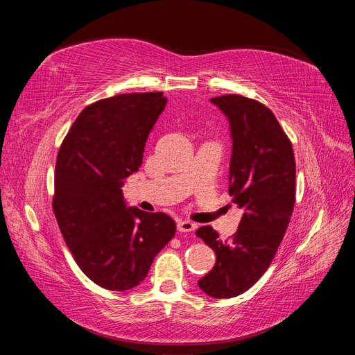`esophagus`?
<instances>
[{
    "label": "esophagus",
    "instance_id": "obj_1",
    "mask_svg": "<svg viewBox=\"0 0 355 355\" xmlns=\"http://www.w3.org/2000/svg\"><path fill=\"white\" fill-rule=\"evenodd\" d=\"M197 228V225L191 220H179L178 222V231L179 232H191Z\"/></svg>",
    "mask_w": 355,
    "mask_h": 355
}]
</instances>
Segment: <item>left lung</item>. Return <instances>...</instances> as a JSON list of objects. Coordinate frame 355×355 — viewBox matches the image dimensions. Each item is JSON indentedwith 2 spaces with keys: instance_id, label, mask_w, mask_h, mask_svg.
I'll return each instance as SVG.
<instances>
[{
  "instance_id": "left-lung-1",
  "label": "left lung",
  "mask_w": 355,
  "mask_h": 355,
  "mask_svg": "<svg viewBox=\"0 0 355 355\" xmlns=\"http://www.w3.org/2000/svg\"><path fill=\"white\" fill-rule=\"evenodd\" d=\"M230 121V196L243 211L239 230L222 241L211 227L197 230L216 253L198 280L204 293L228 299L247 292L270 268L292 218L296 194L293 148L270 108L240 94L210 99Z\"/></svg>"
}]
</instances>
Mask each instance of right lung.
Listing matches in <instances>:
<instances>
[{
  "label": "right lung",
  "instance_id": "add662e5",
  "mask_svg": "<svg viewBox=\"0 0 355 355\" xmlns=\"http://www.w3.org/2000/svg\"><path fill=\"white\" fill-rule=\"evenodd\" d=\"M166 103L161 92L94 102L81 111L59 149L53 211L73 261L103 288L123 292L142 283L176 232L168 214L128 207L121 189L141 167L146 139Z\"/></svg>",
  "mask_w": 355,
  "mask_h": 355
}]
</instances>
